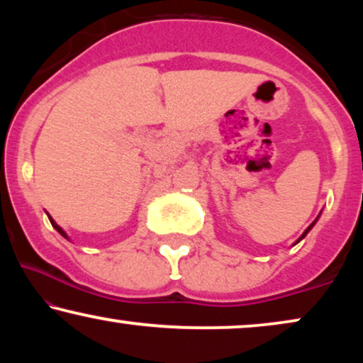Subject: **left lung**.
<instances>
[{
    "instance_id": "obj_1",
    "label": "left lung",
    "mask_w": 363,
    "mask_h": 363,
    "mask_svg": "<svg viewBox=\"0 0 363 363\" xmlns=\"http://www.w3.org/2000/svg\"><path fill=\"white\" fill-rule=\"evenodd\" d=\"M319 216H320V213H319ZM319 216H317V218H315V220H314V221H312L309 226H307V230H306L304 233H302V235L299 236V240H297V241H296V242H294V245H292V246H296V245H297V242H299L301 240H304V238H306V235H307V233H309V231L312 230V228H314V225H315V223H317V220H319Z\"/></svg>"
}]
</instances>
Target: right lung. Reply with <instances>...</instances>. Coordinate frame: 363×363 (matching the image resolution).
Returning <instances> with one entry per match:
<instances>
[{
    "label": "right lung",
    "instance_id": "right-lung-1",
    "mask_svg": "<svg viewBox=\"0 0 363 363\" xmlns=\"http://www.w3.org/2000/svg\"><path fill=\"white\" fill-rule=\"evenodd\" d=\"M48 218H49V221H51V225H52V228H54V230H56V231H57V233H59V235H61V236H64V238H66V240H69L67 233H66V231H64V230H62V228H61V226H59V225H57V223H56V221H54L51 216H49V213H48Z\"/></svg>",
    "mask_w": 363,
    "mask_h": 363
}]
</instances>
